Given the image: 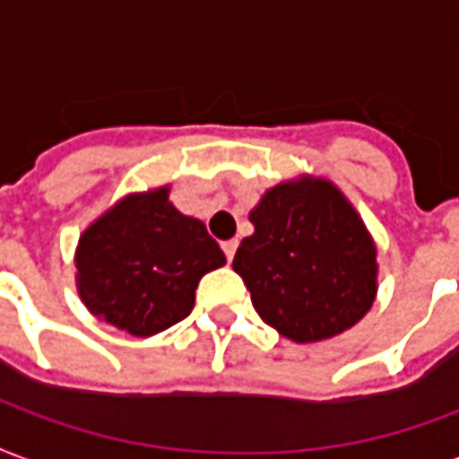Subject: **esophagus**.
Returning <instances> with one entry per match:
<instances>
[{
  "instance_id": "obj_1",
  "label": "esophagus",
  "mask_w": 459,
  "mask_h": 459,
  "mask_svg": "<svg viewBox=\"0 0 459 459\" xmlns=\"http://www.w3.org/2000/svg\"><path fill=\"white\" fill-rule=\"evenodd\" d=\"M236 247H238V240H226V243H223V253L229 257V263L233 260V255H236Z\"/></svg>"
}]
</instances>
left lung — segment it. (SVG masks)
I'll return each instance as SVG.
<instances>
[{
  "mask_svg": "<svg viewBox=\"0 0 459 459\" xmlns=\"http://www.w3.org/2000/svg\"><path fill=\"white\" fill-rule=\"evenodd\" d=\"M233 270L264 324L294 342L345 333L377 299V246L351 199L325 178L270 186L247 213Z\"/></svg>",
  "mask_w": 459,
  "mask_h": 459,
  "instance_id": "1",
  "label": "left lung"
}]
</instances>
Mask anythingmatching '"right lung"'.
<instances>
[{"instance_id":"add662e5","label":"right lung","mask_w":459,"mask_h":459,"mask_svg":"<svg viewBox=\"0 0 459 459\" xmlns=\"http://www.w3.org/2000/svg\"><path fill=\"white\" fill-rule=\"evenodd\" d=\"M226 264L195 216L169 202V185L121 196L82 230L74 284L91 316L135 338L186 318L196 284Z\"/></svg>"}]
</instances>
